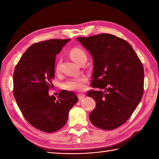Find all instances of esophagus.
I'll return each instance as SVG.
<instances>
[{
    "instance_id": "34e87169",
    "label": "esophagus",
    "mask_w": 159,
    "mask_h": 159,
    "mask_svg": "<svg viewBox=\"0 0 159 159\" xmlns=\"http://www.w3.org/2000/svg\"><path fill=\"white\" fill-rule=\"evenodd\" d=\"M78 98H79V100H82L83 98H84V97L85 96V95L84 93H78Z\"/></svg>"
}]
</instances>
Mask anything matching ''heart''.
Returning <instances> with one entry per match:
<instances>
[{"mask_svg": "<svg viewBox=\"0 0 159 159\" xmlns=\"http://www.w3.org/2000/svg\"><path fill=\"white\" fill-rule=\"evenodd\" d=\"M70 56L74 61L77 63H80L83 60L87 59V55L84 50L80 48L76 47L71 49L70 52ZM60 60L58 61L56 63L55 70L57 72H59L60 70ZM88 79L86 76H80L75 78H72L63 83V87L67 90L70 91H80L83 89L85 87V84L87 82Z\"/></svg>", "mask_w": 159, "mask_h": 159, "instance_id": "1", "label": "heart"}]
</instances>
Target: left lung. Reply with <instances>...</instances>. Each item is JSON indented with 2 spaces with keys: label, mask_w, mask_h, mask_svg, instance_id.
<instances>
[{
  "label": "left lung",
  "mask_w": 159,
  "mask_h": 159,
  "mask_svg": "<svg viewBox=\"0 0 159 159\" xmlns=\"http://www.w3.org/2000/svg\"><path fill=\"white\" fill-rule=\"evenodd\" d=\"M93 57V72L87 96L96 105L89 115L92 124L113 130L129 119L143 94V64L133 47L118 37L101 33L77 39Z\"/></svg>",
  "instance_id": "obj_1"
}]
</instances>
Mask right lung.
<instances>
[{"mask_svg":"<svg viewBox=\"0 0 159 159\" xmlns=\"http://www.w3.org/2000/svg\"><path fill=\"white\" fill-rule=\"evenodd\" d=\"M70 39H53L32 44L13 73V96L28 122L45 133L64 126L70 110L79 100L70 91L61 90L57 98L48 95L55 78V57Z\"/></svg>","mask_w":159,"mask_h":159,"instance_id":"1","label":"right lung"}]
</instances>
